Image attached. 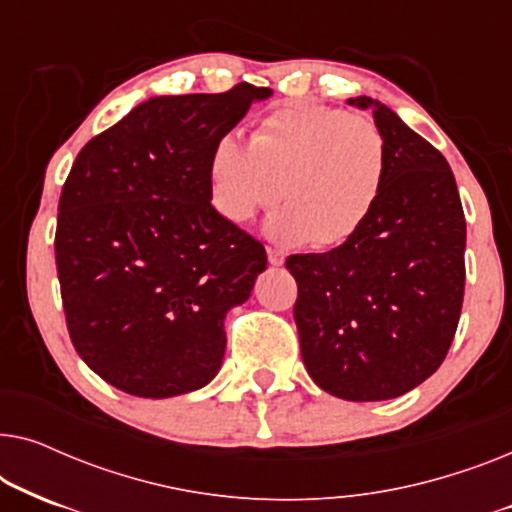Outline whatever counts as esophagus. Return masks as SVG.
<instances>
[{"mask_svg":"<svg viewBox=\"0 0 512 512\" xmlns=\"http://www.w3.org/2000/svg\"><path fill=\"white\" fill-rule=\"evenodd\" d=\"M268 261H270V265H282L284 263V254L279 249L268 247Z\"/></svg>","mask_w":512,"mask_h":512,"instance_id":"esophagus-1","label":"esophagus"}]
</instances>
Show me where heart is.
Segmentation results:
<instances>
[{
  "label": "heart",
  "mask_w": 512,
  "mask_h": 512,
  "mask_svg": "<svg viewBox=\"0 0 512 512\" xmlns=\"http://www.w3.org/2000/svg\"><path fill=\"white\" fill-rule=\"evenodd\" d=\"M389 179L387 139L375 121L321 102H291L265 114L249 144L214 142L209 198L223 219L244 226L279 200L265 235L282 247L352 242L380 207Z\"/></svg>",
  "instance_id": "obj_1"
}]
</instances>
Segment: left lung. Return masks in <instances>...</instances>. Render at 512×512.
I'll use <instances>...</instances> for the list:
<instances>
[{"mask_svg": "<svg viewBox=\"0 0 512 512\" xmlns=\"http://www.w3.org/2000/svg\"><path fill=\"white\" fill-rule=\"evenodd\" d=\"M373 109L389 149V179L368 226L326 254H293V319L307 373L345 401H387L445 361L466 279V219L457 181L436 146L387 104Z\"/></svg>", "mask_w": 512, "mask_h": 512, "instance_id": "left-lung-1", "label": "left lung"}]
</instances>
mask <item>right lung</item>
<instances>
[{
	"instance_id": "1",
	"label": "right lung",
	"mask_w": 512,
	"mask_h": 512,
	"mask_svg": "<svg viewBox=\"0 0 512 512\" xmlns=\"http://www.w3.org/2000/svg\"><path fill=\"white\" fill-rule=\"evenodd\" d=\"M270 88L151 97L90 139L62 186L55 265L67 331L86 366L125 394L205 387L223 319L268 265L263 244L212 207L207 160Z\"/></svg>"
}]
</instances>
